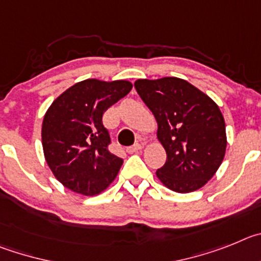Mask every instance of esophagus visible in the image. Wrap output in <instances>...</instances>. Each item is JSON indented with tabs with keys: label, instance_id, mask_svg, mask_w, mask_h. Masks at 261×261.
<instances>
[{
	"label": "esophagus",
	"instance_id": "1",
	"mask_svg": "<svg viewBox=\"0 0 261 261\" xmlns=\"http://www.w3.org/2000/svg\"><path fill=\"white\" fill-rule=\"evenodd\" d=\"M140 149H142V144H140V143H136V144L127 148V152L128 153H136V152H139Z\"/></svg>",
	"mask_w": 261,
	"mask_h": 261
}]
</instances>
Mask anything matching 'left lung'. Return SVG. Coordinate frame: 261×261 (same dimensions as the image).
<instances>
[{
    "instance_id": "1",
    "label": "left lung",
    "mask_w": 261,
    "mask_h": 261,
    "mask_svg": "<svg viewBox=\"0 0 261 261\" xmlns=\"http://www.w3.org/2000/svg\"><path fill=\"white\" fill-rule=\"evenodd\" d=\"M135 90L157 121L166 151L159 179L175 192L200 189L221 165L226 149L225 121L215 101L179 78L139 79Z\"/></svg>"
}]
</instances>
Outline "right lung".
I'll list each match as a JSON object with an SVG mask.
<instances>
[{"instance_id": "add662e5", "label": "right lung", "mask_w": 261, "mask_h": 261, "mask_svg": "<svg viewBox=\"0 0 261 261\" xmlns=\"http://www.w3.org/2000/svg\"><path fill=\"white\" fill-rule=\"evenodd\" d=\"M133 88L126 81L87 79L65 91L46 112L41 139L45 160L63 186L83 195L104 191L123 160L109 151V131L102 123L108 108Z\"/></svg>"}]
</instances>
